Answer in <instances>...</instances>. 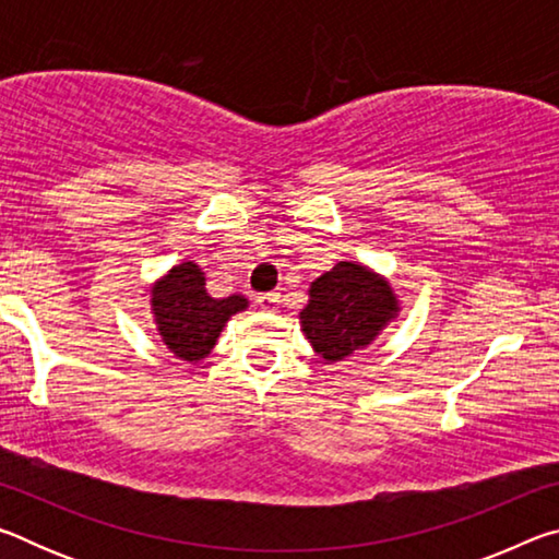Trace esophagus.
Instances as JSON below:
<instances>
[{
    "mask_svg": "<svg viewBox=\"0 0 559 559\" xmlns=\"http://www.w3.org/2000/svg\"><path fill=\"white\" fill-rule=\"evenodd\" d=\"M281 302V293H261V296H257V306L261 310H276V306Z\"/></svg>",
    "mask_w": 559,
    "mask_h": 559,
    "instance_id": "esophagus-1",
    "label": "esophagus"
}]
</instances>
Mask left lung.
<instances>
[{"mask_svg": "<svg viewBox=\"0 0 559 559\" xmlns=\"http://www.w3.org/2000/svg\"><path fill=\"white\" fill-rule=\"evenodd\" d=\"M308 296L300 313L302 333L328 362L370 345L400 310L390 283L353 261H340L316 278Z\"/></svg>", "mask_w": 559, "mask_h": 559, "instance_id": "obj_1", "label": "left lung"}]
</instances>
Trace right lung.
Segmentation results:
<instances>
[{"instance_id": "obj_1", "label": "right lung", "mask_w": 559, "mask_h": 559, "mask_svg": "<svg viewBox=\"0 0 559 559\" xmlns=\"http://www.w3.org/2000/svg\"><path fill=\"white\" fill-rule=\"evenodd\" d=\"M246 308L243 296L212 298L204 273L185 261L153 286V310L159 337L179 359L197 362L212 353L216 337L234 313Z\"/></svg>"}]
</instances>
